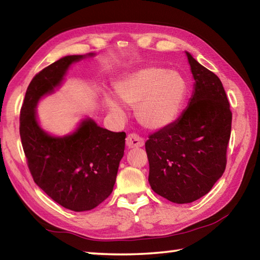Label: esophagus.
Segmentation results:
<instances>
[{"mask_svg":"<svg viewBox=\"0 0 260 260\" xmlns=\"http://www.w3.org/2000/svg\"><path fill=\"white\" fill-rule=\"evenodd\" d=\"M143 144H144L143 139L140 138L138 134H129L126 138V147L128 149L143 147Z\"/></svg>","mask_w":260,"mask_h":260,"instance_id":"esophagus-1","label":"esophagus"}]
</instances>
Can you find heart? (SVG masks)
I'll list each match as a JSON object with an SVG mask.
<instances>
[{"mask_svg":"<svg viewBox=\"0 0 260 260\" xmlns=\"http://www.w3.org/2000/svg\"><path fill=\"white\" fill-rule=\"evenodd\" d=\"M114 93L122 104L136 108V117L146 128L159 131L178 119L187 96V82L174 70L147 67L119 79ZM105 105L113 117H126L125 109L116 100L107 96Z\"/></svg>","mask_w":260,"mask_h":260,"instance_id":"1","label":"heart"}]
</instances>
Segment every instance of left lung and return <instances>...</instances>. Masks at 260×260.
<instances>
[{"mask_svg":"<svg viewBox=\"0 0 260 260\" xmlns=\"http://www.w3.org/2000/svg\"><path fill=\"white\" fill-rule=\"evenodd\" d=\"M186 55L193 78L188 107L146 142L150 187L177 204L201 199L221 178L232 131L230 102L220 79Z\"/></svg>","mask_w":260,"mask_h":260,"instance_id":"left-lung-1","label":"left lung"}]
</instances>
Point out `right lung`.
<instances>
[{"mask_svg": "<svg viewBox=\"0 0 260 260\" xmlns=\"http://www.w3.org/2000/svg\"><path fill=\"white\" fill-rule=\"evenodd\" d=\"M94 56H65L43 69L30 81L20 111L21 144L34 182L56 203L76 212L96 208L112 192L126 134L85 118L72 133L51 135L39 124L37 107L63 83L72 64Z\"/></svg>", "mask_w": 260, "mask_h": 260, "instance_id": "right-lung-1", "label": "right lung"}]
</instances>
